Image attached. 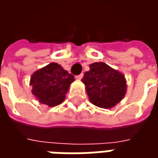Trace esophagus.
<instances>
[{"mask_svg":"<svg viewBox=\"0 0 158 158\" xmlns=\"http://www.w3.org/2000/svg\"><path fill=\"white\" fill-rule=\"evenodd\" d=\"M83 76H84V74H83V73H81V74H79V75H78V76H76V79H81L83 78Z\"/></svg>","mask_w":158,"mask_h":158,"instance_id":"obj_1","label":"esophagus"}]
</instances>
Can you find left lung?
<instances>
[{
    "label": "left lung",
    "instance_id": "left-lung-1",
    "mask_svg": "<svg viewBox=\"0 0 158 158\" xmlns=\"http://www.w3.org/2000/svg\"><path fill=\"white\" fill-rule=\"evenodd\" d=\"M89 67L81 81L85 85L90 102L101 108L116 106L126 94L124 75L104 62H94Z\"/></svg>",
    "mask_w": 158,
    "mask_h": 158
}]
</instances>
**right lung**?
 <instances>
[{
    "mask_svg": "<svg viewBox=\"0 0 158 158\" xmlns=\"http://www.w3.org/2000/svg\"><path fill=\"white\" fill-rule=\"evenodd\" d=\"M74 77L56 62H52L36 70L30 78L32 94L39 102L50 107L61 104L65 100Z\"/></svg>",
    "mask_w": 158,
    "mask_h": 158,
    "instance_id": "1",
    "label": "right lung"
}]
</instances>
